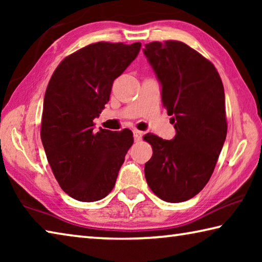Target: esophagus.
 <instances>
[{"mask_svg": "<svg viewBox=\"0 0 262 262\" xmlns=\"http://www.w3.org/2000/svg\"><path fill=\"white\" fill-rule=\"evenodd\" d=\"M133 134H134V140H135V142L141 141L142 136H143V133H142L141 130H137V129L133 130Z\"/></svg>", "mask_w": 262, "mask_h": 262, "instance_id": "esophagus-1", "label": "esophagus"}]
</instances>
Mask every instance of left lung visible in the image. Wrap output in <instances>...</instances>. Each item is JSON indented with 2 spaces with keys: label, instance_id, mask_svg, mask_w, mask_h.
Segmentation results:
<instances>
[{
  "label": "left lung",
  "instance_id": "8db88e82",
  "mask_svg": "<svg viewBox=\"0 0 262 262\" xmlns=\"http://www.w3.org/2000/svg\"><path fill=\"white\" fill-rule=\"evenodd\" d=\"M143 53L176 128L171 141L150 133L143 137L154 151L145 179L162 200L187 201L209 181L227 137L223 83L209 60L181 41L149 42Z\"/></svg>",
  "mask_w": 262,
  "mask_h": 262
}]
</instances>
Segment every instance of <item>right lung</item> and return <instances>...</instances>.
Wrapping results in <instances>:
<instances>
[{"mask_svg":"<svg viewBox=\"0 0 262 262\" xmlns=\"http://www.w3.org/2000/svg\"><path fill=\"white\" fill-rule=\"evenodd\" d=\"M141 50V42H96L61 61L48 83L41 141L60 187L75 200L94 202L113 189L134 139L129 129H94L110 100L113 81Z\"/></svg>","mask_w":262,"mask_h":262,"instance_id":"right-lung-1","label":"right lung"}]
</instances>
